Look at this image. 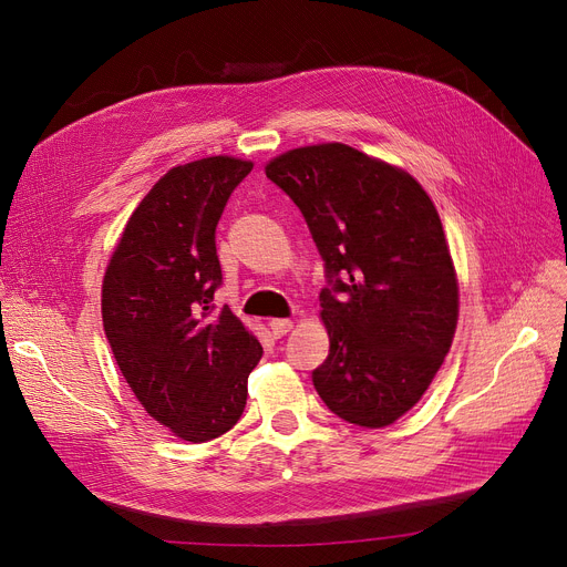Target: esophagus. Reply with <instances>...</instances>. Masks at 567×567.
Returning <instances> with one entry per match:
<instances>
[{
    "instance_id": "obj_1",
    "label": "esophagus",
    "mask_w": 567,
    "mask_h": 567,
    "mask_svg": "<svg viewBox=\"0 0 567 567\" xmlns=\"http://www.w3.org/2000/svg\"><path fill=\"white\" fill-rule=\"evenodd\" d=\"M268 326H271V333H274L276 338H282V336H287V333L291 331L293 321H291V319H274Z\"/></svg>"
}]
</instances>
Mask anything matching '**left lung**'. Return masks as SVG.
<instances>
[{
	"mask_svg": "<svg viewBox=\"0 0 567 567\" xmlns=\"http://www.w3.org/2000/svg\"><path fill=\"white\" fill-rule=\"evenodd\" d=\"M264 172L301 208L326 261L319 398L347 423L393 425L421 402L457 329L460 285L434 202L406 169L342 142L289 148Z\"/></svg>",
	"mask_w": 567,
	"mask_h": 567,
	"instance_id": "left-lung-1",
	"label": "left lung"
}]
</instances>
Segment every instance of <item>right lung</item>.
<instances>
[{
    "mask_svg": "<svg viewBox=\"0 0 567 567\" xmlns=\"http://www.w3.org/2000/svg\"><path fill=\"white\" fill-rule=\"evenodd\" d=\"M252 163L208 156L176 165L144 195L103 276V329L114 361L154 421L204 443L241 419L259 340L229 308L216 225Z\"/></svg>",
    "mask_w": 567,
    "mask_h": 567,
    "instance_id": "right-lung-1",
    "label": "right lung"
}]
</instances>
